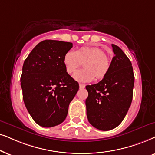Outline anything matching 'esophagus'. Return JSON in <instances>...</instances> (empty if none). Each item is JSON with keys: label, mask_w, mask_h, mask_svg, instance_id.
Masks as SVG:
<instances>
[{"label": "esophagus", "mask_w": 155, "mask_h": 155, "mask_svg": "<svg viewBox=\"0 0 155 155\" xmlns=\"http://www.w3.org/2000/svg\"><path fill=\"white\" fill-rule=\"evenodd\" d=\"M85 84H79V88H85Z\"/></svg>", "instance_id": "1"}]
</instances>
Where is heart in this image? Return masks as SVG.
Returning a JSON list of instances; mask_svg holds the SVG:
<instances>
[{"label": "heart", "mask_w": 155, "mask_h": 155, "mask_svg": "<svg viewBox=\"0 0 155 155\" xmlns=\"http://www.w3.org/2000/svg\"><path fill=\"white\" fill-rule=\"evenodd\" d=\"M63 63L68 74L74 73L84 64V69L74 74L73 79L77 81L88 83L96 77L103 79L108 74L110 61L106 55V51L98 47H82L76 51H69L65 54Z\"/></svg>", "instance_id": "b5f03b06"}]
</instances>
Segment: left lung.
<instances>
[{"mask_svg": "<svg viewBox=\"0 0 155 155\" xmlns=\"http://www.w3.org/2000/svg\"><path fill=\"white\" fill-rule=\"evenodd\" d=\"M115 56L108 74L98 84L86 86V115L90 124L107 131L118 126L126 115L133 95L135 76L131 61L112 44Z\"/></svg>", "mask_w": 155, "mask_h": 155, "instance_id": "1", "label": "left lung"}]
</instances>
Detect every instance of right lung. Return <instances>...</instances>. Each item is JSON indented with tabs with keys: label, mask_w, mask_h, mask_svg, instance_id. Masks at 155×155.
<instances>
[{
	"label": "right lung",
	"mask_w": 155,
	"mask_h": 155,
	"mask_svg": "<svg viewBox=\"0 0 155 155\" xmlns=\"http://www.w3.org/2000/svg\"><path fill=\"white\" fill-rule=\"evenodd\" d=\"M72 47L71 42L44 40L24 61L20 78L22 98L31 117L40 126L62 123L79 90V84L68 74L63 63Z\"/></svg>",
	"instance_id": "1"
}]
</instances>
